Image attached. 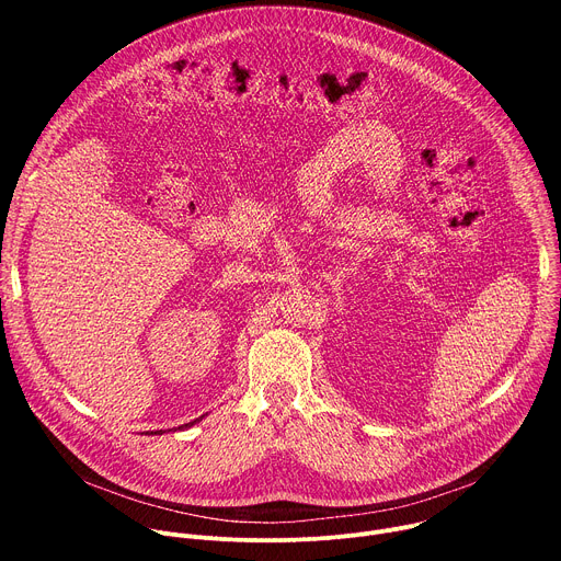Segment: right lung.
<instances>
[{
    "instance_id": "right-lung-1",
    "label": "right lung",
    "mask_w": 561,
    "mask_h": 561,
    "mask_svg": "<svg viewBox=\"0 0 561 561\" xmlns=\"http://www.w3.org/2000/svg\"><path fill=\"white\" fill-rule=\"evenodd\" d=\"M195 422H199V420H195ZM195 422H191V424H184V426H180V428H188V426H193Z\"/></svg>"
}]
</instances>
